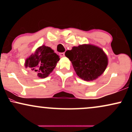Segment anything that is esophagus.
Masks as SVG:
<instances>
[{
    "label": "esophagus",
    "instance_id": "1",
    "mask_svg": "<svg viewBox=\"0 0 132 132\" xmlns=\"http://www.w3.org/2000/svg\"><path fill=\"white\" fill-rule=\"evenodd\" d=\"M59 54H60V56L61 57H64V55H65V53H60Z\"/></svg>",
    "mask_w": 132,
    "mask_h": 132
}]
</instances>
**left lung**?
I'll list each match as a JSON object with an SVG mask.
<instances>
[{
    "label": "left lung",
    "instance_id": "1",
    "mask_svg": "<svg viewBox=\"0 0 132 132\" xmlns=\"http://www.w3.org/2000/svg\"><path fill=\"white\" fill-rule=\"evenodd\" d=\"M72 63L77 75L87 81L97 78L108 64L106 54L101 48L90 45L74 46L65 53Z\"/></svg>",
    "mask_w": 132,
    "mask_h": 132
}]
</instances>
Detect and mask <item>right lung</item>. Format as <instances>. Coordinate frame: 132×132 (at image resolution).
<instances>
[{
  "label": "right lung",
  "instance_id": "1",
  "mask_svg": "<svg viewBox=\"0 0 132 132\" xmlns=\"http://www.w3.org/2000/svg\"><path fill=\"white\" fill-rule=\"evenodd\" d=\"M59 60L58 55L51 48L43 45L27 59L25 66L37 72L40 78H45L52 72Z\"/></svg>",
  "mask_w": 132,
  "mask_h": 132
}]
</instances>
